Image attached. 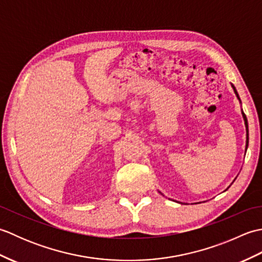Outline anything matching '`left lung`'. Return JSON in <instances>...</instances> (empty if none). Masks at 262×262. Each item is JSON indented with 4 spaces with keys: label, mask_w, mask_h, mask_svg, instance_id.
I'll return each instance as SVG.
<instances>
[{
    "label": "left lung",
    "mask_w": 262,
    "mask_h": 262,
    "mask_svg": "<svg viewBox=\"0 0 262 262\" xmlns=\"http://www.w3.org/2000/svg\"><path fill=\"white\" fill-rule=\"evenodd\" d=\"M232 85V88H233V90H234V93L236 94V97H237V99H238V101H240V103H241V100H240V97H238V94H237V92H236V89H235V86L233 85V84H231ZM242 116H243V119H244V124H246V127H247V145H246V152H247V148H248V144H249V134H248V120H247V117H246V115H244V113L242 111Z\"/></svg>",
    "instance_id": "left-lung-1"
}]
</instances>
